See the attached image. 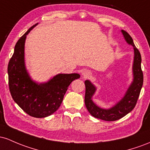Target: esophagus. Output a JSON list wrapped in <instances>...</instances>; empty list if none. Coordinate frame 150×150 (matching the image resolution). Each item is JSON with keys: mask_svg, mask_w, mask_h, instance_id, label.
Listing matches in <instances>:
<instances>
[{"mask_svg": "<svg viewBox=\"0 0 150 150\" xmlns=\"http://www.w3.org/2000/svg\"><path fill=\"white\" fill-rule=\"evenodd\" d=\"M83 76L84 77V78H87V77H88L89 76L91 75L90 72L88 71H84L83 72Z\"/></svg>", "mask_w": 150, "mask_h": 150, "instance_id": "1", "label": "esophagus"}]
</instances>
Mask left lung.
Wrapping results in <instances>:
<instances>
[{
    "instance_id": "obj_1",
    "label": "left lung",
    "mask_w": 150,
    "mask_h": 150,
    "mask_svg": "<svg viewBox=\"0 0 150 150\" xmlns=\"http://www.w3.org/2000/svg\"><path fill=\"white\" fill-rule=\"evenodd\" d=\"M122 33L125 37V40L129 45L133 46L134 52L133 74L134 80L129 86L127 93L123 98L117 103L114 107L108 110L100 108L98 107L92 101L91 97L96 91L94 86L88 80L86 81V93H85V105L87 110L91 115L97 118L105 121H115L119 120L121 117L132 111L135 106L138 99L141 88L143 84V73L141 68V54L133 42V40L127 32L122 30Z\"/></svg>"
}]
</instances>
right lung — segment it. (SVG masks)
<instances>
[{"instance_id":"1","label":"right lung","mask_w":150,"mask_h":150,"mask_svg":"<svg viewBox=\"0 0 150 150\" xmlns=\"http://www.w3.org/2000/svg\"><path fill=\"white\" fill-rule=\"evenodd\" d=\"M32 26L17 42L8 66V86L14 101L27 114L35 117L52 115L61 105L69 86L80 78L78 74H58L46 83L37 84L30 79L24 62L26 35Z\"/></svg>"}]
</instances>
